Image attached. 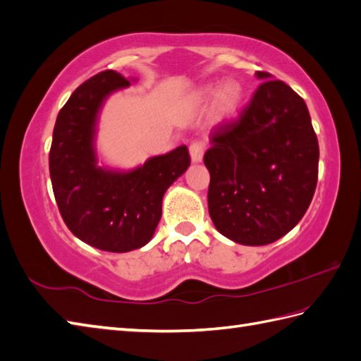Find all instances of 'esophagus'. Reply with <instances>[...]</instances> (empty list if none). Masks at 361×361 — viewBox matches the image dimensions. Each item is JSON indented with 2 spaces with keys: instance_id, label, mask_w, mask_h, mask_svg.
Segmentation results:
<instances>
[{
  "instance_id": "34e87169",
  "label": "esophagus",
  "mask_w": 361,
  "mask_h": 361,
  "mask_svg": "<svg viewBox=\"0 0 361 361\" xmlns=\"http://www.w3.org/2000/svg\"><path fill=\"white\" fill-rule=\"evenodd\" d=\"M204 149H205V147H204L202 142L196 140V142L191 143V145H190V157H191V162H193V164H199V162H201L202 157H204Z\"/></svg>"
}]
</instances>
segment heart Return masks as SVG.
Masks as SVG:
<instances>
[{
    "instance_id": "b5f03b06",
    "label": "heart",
    "mask_w": 361,
    "mask_h": 361,
    "mask_svg": "<svg viewBox=\"0 0 361 361\" xmlns=\"http://www.w3.org/2000/svg\"><path fill=\"white\" fill-rule=\"evenodd\" d=\"M214 94L213 86H207L199 92V100L208 102V99ZM244 97L243 86L238 82H227L221 86V90L216 94L214 99V113L222 118H228L233 116L236 111L241 106V102Z\"/></svg>"
}]
</instances>
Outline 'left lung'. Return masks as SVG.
I'll return each mask as SVG.
<instances>
[{
    "label": "left lung",
    "mask_w": 361,
    "mask_h": 361,
    "mask_svg": "<svg viewBox=\"0 0 361 361\" xmlns=\"http://www.w3.org/2000/svg\"><path fill=\"white\" fill-rule=\"evenodd\" d=\"M262 80L238 120L212 130L208 213L221 235L266 245L301 221L315 193L318 140L306 103L290 86Z\"/></svg>",
    "instance_id": "obj_1"
}]
</instances>
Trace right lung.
I'll return each mask as SVG.
<instances>
[{
	"label": "right lung",
	"mask_w": 361,
	"mask_h": 361,
	"mask_svg": "<svg viewBox=\"0 0 361 361\" xmlns=\"http://www.w3.org/2000/svg\"><path fill=\"white\" fill-rule=\"evenodd\" d=\"M137 78L103 71L72 92L52 134L49 171L61 218L80 241L99 250L125 253L147 245L162 218V199L190 166L180 145L131 170L99 165L102 108L111 94Z\"/></svg>",
	"instance_id": "add662e5"
}]
</instances>
